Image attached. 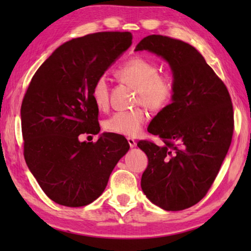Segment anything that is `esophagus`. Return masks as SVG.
Listing matches in <instances>:
<instances>
[{"mask_svg":"<svg viewBox=\"0 0 251 251\" xmlns=\"http://www.w3.org/2000/svg\"><path fill=\"white\" fill-rule=\"evenodd\" d=\"M127 142H128V144H129V146H130V147H135V146H136V142H135L134 139L131 138V137H128V138H127Z\"/></svg>","mask_w":251,"mask_h":251,"instance_id":"obj_1","label":"esophagus"}]
</instances>
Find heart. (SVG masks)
I'll use <instances>...</instances> for the list:
<instances>
[{"instance_id":"1","label":"heart","mask_w":251,"mask_h":251,"mask_svg":"<svg viewBox=\"0 0 251 251\" xmlns=\"http://www.w3.org/2000/svg\"><path fill=\"white\" fill-rule=\"evenodd\" d=\"M117 77L136 90L135 105H144L151 113H160L172 104L176 93V79L171 73H159L156 63L142 56H133L118 67ZM92 99L97 108L104 110L109 105V85L105 75L96 78L92 88ZM147 121L146 110L136 107L117 112L103 123L112 134L135 136Z\"/></svg>"}]
</instances>
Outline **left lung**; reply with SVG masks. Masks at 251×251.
Masks as SVG:
<instances>
[{
  "label": "left lung",
  "instance_id": "1",
  "mask_svg": "<svg viewBox=\"0 0 251 251\" xmlns=\"http://www.w3.org/2000/svg\"><path fill=\"white\" fill-rule=\"evenodd\" d=\"M143 50L169 63L176 93L148 126L163 146L147 139L137 143L148 157L142 189L163 209L184 210L206 196L227 155L233 133L231 97L202 55L186 42L152 34L135 50Z\"/></svg>",
  "mask_w": 251,
  "mask_h": 251
}]
</instances>
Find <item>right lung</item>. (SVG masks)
<instances>
[{
    "instance_id": "add662e5",
    "label": "right lung",
    "mask_w": 251,
    "mask_h": 251,
    "mask_svg": "<svg viewBox=\"0 0 251 251\" xmlns=\"http://www.w3.org/2000/svg\"><path fill=\"white\" fill-rule=\"evenodd\" d=\"M129 32H99L66 42L32 77L21 106L24 158L50 199L86 206L103 194L110 173L129 150L122 135L100 133L92 88L131 44Z\"/></svg>"
}]
</instances>
